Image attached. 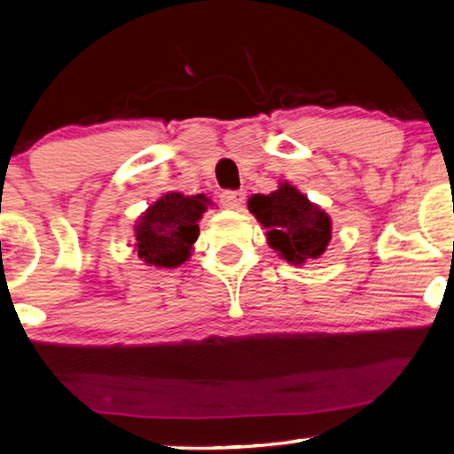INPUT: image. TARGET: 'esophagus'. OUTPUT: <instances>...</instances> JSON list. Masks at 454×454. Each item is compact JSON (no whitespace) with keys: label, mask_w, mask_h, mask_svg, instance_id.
I'll return each instance as SVG.
<instances>
[{"label":"esophagus","mask_w":454,"mask_h":454,"mask_svg":"<svg viewBox=\"0 0 454 454\" xmlns=\"http://www.w3.org/2000/svg\"><path fill=\"white\" fill-rule=\"evenodd\" d=\"M244 198H246V194L242 190H226V192H222L220 202L228 210H238V208H242Z\"/></svg>","instance_id":"obj_1"}]
</instances>
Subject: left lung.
<instances>
[{"mask_svg": "<svg viewBox=\"0 0 454 454\" xmlns=\"http://www.w3.org/2000/svg\"><path fill=\"white\" fill-rule=\"evenodd\" d=\"M248 210L268 230L266 240L270 248L286 262L302 266L325 254L333 234V222L325 210L288 182L280 184L278 190L268 196H252Z\"/></svg>", "mask_w": 454, "mask_h": 454, "instance_id": "8db88e82", "label": "left lung"}]
</instances>
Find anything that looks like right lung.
Wrapping results in <instances>:
<instances>
[{"instance_id":"right-lung-1","label":"right lung","mask_w":454,"mask_h":454,"mask_svg":"<svg viewBox=\"0 0 454 454\" xmlns=\"http://www.w3.org/2000/svg\"><path fill=\"white\" fill-rule=\"evenodd\" d=\"M212 206L204 194L168 192L145 210L136 224V250L148 266L176 268L186 262L198 240V222Z\"/></svg>"}]
</instances>
